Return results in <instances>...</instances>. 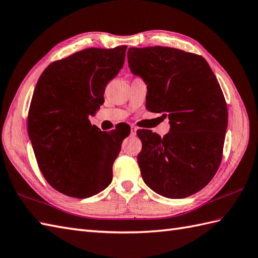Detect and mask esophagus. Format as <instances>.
<instances>
[{"mask_svg":"<svg viewBox=\"0 0 258 258\" xmlns=\"http://www.w3.org/2000/svg\"><path fill=\"white\" fill-rule=\"evenodd\" d=\"M136 131H137L136 126H131V134L132 135H135L136 134Z\"/></svg>","mask_w":258,"mask_h":258,"instance_id":"obj_1","label":"esophagus"}]
</instances>
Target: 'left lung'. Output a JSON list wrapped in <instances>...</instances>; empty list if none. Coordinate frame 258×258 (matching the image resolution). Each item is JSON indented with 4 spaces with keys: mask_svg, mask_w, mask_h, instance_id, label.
I'll list each match as a JSON object with an SVG mask.
<instances>
[{
    "mask_svg": "<svg viewBox=\"0 0 258 258\" xmlns=\"http://www.w3.org/2000/svg\"><path fill=\"white\" fill-rule=\"evenodd\" d=\"M131 73L147 86L148 111L168 116L163 139L137 131L143 180L155 192L181 199L211 181L222 159L227 106L212 69L203 57L170 47L130 48Z\"/></svg>",
    "mask_w": 258,
    "mask_h": 258,
    "instance_id": "1",
    "label": "left lung"
}]
</instances>
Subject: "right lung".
<instances>
[{"mask_svg": "<svg viewBox=\"0 0 258 258\" xmlns=\"http://www.w3.org/2000/svg\"><path fill=\"white\" fill-rule=\"evenodd\" d=\"M126 46L88 48L50 63L41 74L28 112V136L39 169L52 188L86 199L112 181V166L127 128L91 125L107 83L122 69Z\"/></svg>", "mask_w": 258, "mask_h": 258, "instance_id": "add662e5", "label": "right lung"}]
</instances>
